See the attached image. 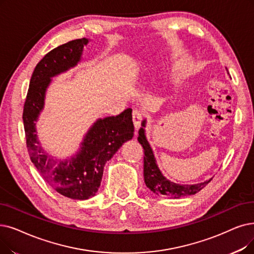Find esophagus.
I'll list each match as a JSON object with an SVG mask.
<instances>
[{"label":"esophagus","instance_id":"esophagus-1","mask_svg":"<svg viewBox=\"0 0 254 254\" xmlns=\"http://www.w3.org/2000/svg\"><path fill=\"white\" fill-rule=\"evenodd\" d=\"M142 117H143V114L140 111H138V110H134V111H133V121H134V126H135L136 130H138L139 127H140ZM136 135H137V131H136Z\"/></svg>","mask_w":254,"mask_h":254}]
</instances>
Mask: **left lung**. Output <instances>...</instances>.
Masks as SVG:
<instances>
[{
	"mask_svg": "<svg viewBox=\"0 0 254 254\" xmlns=\"http://www.w3.org/2000/svg\"><path fill=\"white\" fill-rule=\"evenodd\" d=\"M227 71V68H226ZM141 127L139 129L138 141L144 149V170H143V175H144V183L147 188L156 193L157 195L167 196L170 198H181L184 196L194 195L197 192H199L202 188L211 182L212 179L204 181L202 183L192 184V185H182L176 184L168 179H166L160 170L158 163L154 157L153 150L149 144V142L146 138L145 127H146V118L142 120Z\"/></svg>",
	"mask_w": 254,
	"mask_h": 254,
	"instance_id": "1",
	"label": "left lung"
}]
</instances>
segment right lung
Listing matches in <instances>:
<instances>
[{"label":"right lung","instance_id":"1","mask_svg":"<svg viewBox=\"0 0 254 254\" xmlns=\"http://www.w3.org/2000/svg\"><path fill=\"white\" fill-rule=\"evenodd\" d=\"M89 39L81 38L54 49L33 71L24 107V127L32 163L45 181L61 195L76 200L93 197L101 186L104 167L125 142L134 136L131 109L117 116L96 119L84 135L73 156L58 160L42 148L36 123L45 109L48 88L53 78L68 71L82 61Z\"/></svg>","mask_w":254,"mask_h":254}]
</instances>
